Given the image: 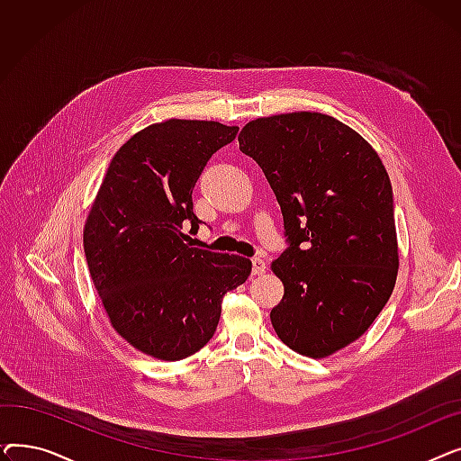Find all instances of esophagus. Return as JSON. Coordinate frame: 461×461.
I'll list each match as a JSON object with an SVG mask.
<instances>
[{"instance_id":"esophagus-1","label":"esophagus","mask_w":461,"mask_h":461,"mask_svg":"<svg viewBox=\"0 0 461 461\" xmlns=\"http://www.w3.org/2000/svg\"><path fill=\"white\" fill-rule=\"evenodd\" d=\"M265 271H267V265H265V261L261 258H254L252 259V275L254 276H259L263 275Z\"/></svg>"}]
</instances>
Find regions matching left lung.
<instances>
[{
  "instance_id": "1",
  "label": "left lung",
  "mask_w": 461,
  "mask_h": 461,
  "mask_svg": "<svg viewBox=\"0 0 461 461\" xmlns=\"http://www.w3.org/2000/svg\"><path fill=\"white\" fill-rule=\"evenodd\" d=\"M239 149L267 177L289 240L271 263L284 284L271 323L289 349L325 358L365 334L393 295L400 256L389 174L365 138L318 112L254 119Z\"/></svg>"
}]
</instances>
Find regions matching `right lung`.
Here are the masks:
<instances>
[{"mask_svg":"<svg viewBox=\"0 0 461 461\" xmlns=\"http://www.w3.org/2000/svg\"><path fill=\"white\" fill-rule=\"evenodd\" d=\"M239 127L166 119L113 155L84 226L89 275L113 330L143 355L181 360L216 330L228 292L252 261L188 245L198 230L192 188Z\"/></svg>","mask_w":461,"mask_h":461,"instance_id":"add662e5","label":"right lung"}]
</instances>
